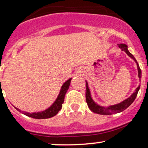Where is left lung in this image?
Listing matches in <instances>:
<instances>
[{
  "instance_id": "obj_1",
  "label": "left lung",
  "mask_w": 148,
  "mask_h": 148,
  "mask_svg": "<svg viewBox=\"0 0 148 148\" xmlns=\"http://www.w3.org/2000/svg\"><path fill=\"white\" fill-rule=\"evenodd\" d=\"M118 45L119 48L121 49L122 51H124L131 58H132L134 61H135L136 63L137 64L138 77L141 78V70H140L138 62H137V61L136 60L135 58H134V56L132 55L130 51H129L128 47H127L126 45H125V44H120V45ZM86 102L88 103V108L90 109V111L100 115H112V114H114V113H120V112L125 111L126 108H128V107L134 102V101L135 100L137 94H138L139 89H140V86H139L135 90V91L134 92L133 94H132L130 97H128L127 99L124 100V101H122V102L117 103V104H115V105H111V106L104 107V106H100V105L97 104V103H95L94 101H93L92 98L91 97L90 90L89 87H88V84L86 81Z\"/></svg>"
}]
</instances>
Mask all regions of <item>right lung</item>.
<instances>
[{
    "label": "right lung",
    "mask_w": 148,
    "mask_h": 148,
    "mask_svg": "<svg viewBox=\"0 0 148 148\" xmlns=\"http://www.w3.org/2000/svg\"><path fill=\"white\" fill-rule=\"evenodd\" d=\"M71 80H72V78L69 79L67 81L64 83L62 87H61L60 92H59L57 99H56V101H54L51 106L47 108V109L40 112H37V113L36 112H35V113H28V112L21 111L22 113L27 115V116L30 117V118L35 119H47L55 116L62 108V105L64 102V96H65L67 90L69 89ZM14 108L17 111L21 112V110L18 109V108H16V107H14Z\"/></svg>",
    "instance_id": "right-lung-1"
}]
</instances>
